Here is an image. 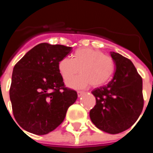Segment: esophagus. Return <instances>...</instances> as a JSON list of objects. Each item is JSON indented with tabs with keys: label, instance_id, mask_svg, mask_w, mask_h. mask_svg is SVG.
<instances>
[{
	"label": "esophagus",
	"instance_id": "34e87169",
	"mask_svg": "<svg viewBox=\"0 0 153 153\" xmlns=\"http://www.w3.org/2000/svg\"><path fill=\"white\" fill-rule=\"evenodd\" d=\"M77 94H78V97H79V98H80V97H81V96L83 94L84 92H82V91H78V92H77Z\"/></svg>",
	"mask_w": 153,
	"mask_h": 153
}]
</instances>
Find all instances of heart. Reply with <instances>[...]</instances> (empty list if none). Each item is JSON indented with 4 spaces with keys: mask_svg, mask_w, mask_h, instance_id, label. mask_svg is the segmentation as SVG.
Here are the masks:
<instances>
[{
    "mask_svg": "<svg viewBox=\"0 0 153 153\" xmlns=\"http://www.w3.org/2000/svg\"><path fill=\"white\" fill-rule=\"evenodd\" d=\"M58 70L67 85L71 88L82 89L91 84L98 87L109 81L114 72V62L110 56L104 55L99 50L82 48L77 49L72 59L64 57L58 63Z\"/></svg>",
    "mask_w": 153,
    "mask_h": 153,
    "instance_id": "heart-1",
    "label": "heart"
}]
</instances>
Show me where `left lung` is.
I'll list each match as a JSON object with an SVG mask.
<instances>
[{"label":"left lung","mask_w":153,"mask_h":153,"mask_svg":"<svg viewBox=\"0 0 153 153\" xmlns=\"http://www.w3.org/2000/svg\"><path fill=\"white\" fill-rule=\"evenodd\" d=\"M110 55L116 71L106 86L92 91L96 105L90 117L98 128L117 134L130 128L142 112V79L130 60L114 51Z\"/></svg>","instance_id":"8db88e82"}]
</instances>
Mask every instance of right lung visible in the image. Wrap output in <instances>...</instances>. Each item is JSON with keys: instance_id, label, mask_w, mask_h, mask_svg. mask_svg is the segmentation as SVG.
<instances>
[{"instance_id": "obj_1", "label": "right lung", "mask_w": 153, "mask_h": 153, "mask_svg": "<svg viewBox=\"0 0 153 153\" xmlns=\"http://www.w3.org/2000/svg\"><path fill=\"white\" fill-rule=\"evenodd\" d=\"M71 49L41 43L15 65L9 96L14 117L25 131L36 135L50 133L76 101V91L65 88L58 70L59 60Z\"/></svg>"}]
</instances>
